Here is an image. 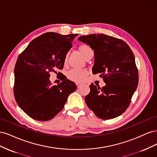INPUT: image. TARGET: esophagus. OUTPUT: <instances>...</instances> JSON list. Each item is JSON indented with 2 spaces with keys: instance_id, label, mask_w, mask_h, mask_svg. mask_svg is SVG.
<instances>
[{
  "instance_id": "34e87169",
  "label": "esophagus",
  "mask_w": 157,
  "mask_h": 157,
  "mask_svg": "<svg viewBox=\"0 0 157 157\" xmlns=\"http://www.w3.org/2000/svg\"><path fill=\"white\" fill-rule=\"evenodd\" d=\"M76 84H77V87H78V88H79V86H80V85L82 84V83H80V82H77V83H76Z\"/></svg>"
}]
</instances>
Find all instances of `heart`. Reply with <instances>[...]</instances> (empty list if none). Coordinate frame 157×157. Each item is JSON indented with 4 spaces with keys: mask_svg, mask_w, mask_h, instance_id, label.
I'll list each match as a JSON object with an SVG mask.
<instances>
[{
    "mask_svg": "<svg viewBox=\"0 0 157 157\" xmlns=\"http://www.w3.org/2000/svg\"><path fill=\"white\" fill-rule=\"evenodd\" d=\"M78 51L81 53L84 58L87 59L88 57L93 54V50L91 47L87 44H82L78 47ZM69 55L66 54L64 58V64H66L68 61ZM88 74L86 69H73L67 73V78L72 81L82 82Z\"/></svg>",
    "mask_w": 157,
    "mask_h": 157,
    "instance_id": "heart-1",
    "label": "heart"
}]
</instances>
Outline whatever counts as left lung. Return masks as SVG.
I'll list each match as a JSON object with an SVG mask.
<instances>
[{
	"instance_id": "1",
	"label": "left lung",
	"mask_w": 157,
	"mask_h": 157,
	"mask_svg": "<svg viewBox=\"0 0 157 157\" xmlns=\"http://www.w3.org/2000/svg\"><path fill=\"white\" fill-rule=\"evenodd\" d=\"M78 39L94 50L92 73L100 74L106 84L101 88L93 83L90 85V92L85 97L87 106L101 119L120 116L129 107L138 84L134 53L124 40L102 33Z\"/></svg>"
}]
</instances>
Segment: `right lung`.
I'll return each mask as SVG.
<instances>
[{
	"mask_svg": "<svg viewBox=\"0 0 157 157\" xmlns=\"http://www.w3.org/2000/svg\"><path fill=\"white\" fill-rule=\"evenodd\" d=\"M77 34L62 35L46 33L33 40L19 55L14 67L13 94L16 101L31 118L47 121L59 113L69 94L77 90L75 82L58 72L61 82L52 85L50 73L61 70L64 58Z\"/></svg>",
	"mask_w": 157,
	"mask_h": 157,
	"instance_id": "1",
	"label": "right lung"
}]
</instances>
